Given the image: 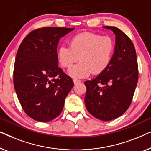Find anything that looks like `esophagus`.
<instances>
[{
	"label": "esophagus",
	"mask_w": 151,
	"mask_h": 151,
	"mask_svg": "<svg viewBox=\"0 0 151 151\" xmlns=\"http://www.w3.org/2000/svg\"><path fill=\"white\" fill-rule=\"evenodd\" d=\"M80 80H76V79H74L73 80V83H74V84H75V85H76V84H78V83H80Z\"/></svg>",
	"instance_id": "1"
}]
</instances>
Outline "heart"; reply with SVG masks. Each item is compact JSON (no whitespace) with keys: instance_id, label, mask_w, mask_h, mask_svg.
<instances>
[{"instance_id":"obj_1","label":"heart","mask_w":151,"mask_h":151,"mask_svg":"<svg viewBox=\"0 0 151 151\" xmlns=\"http://www.w3.org/2000/svg\"><path fill=\"white\" fill-rule=\"evenodd\" d=\"M115 50V42L111 36L85 32L73 36L70 47H60L57 57L62 67L65 68H70L79 59L80 63L70 69L69 74L80 79L91 73H103L110 65Z\"/></svg>"}]
</instances>
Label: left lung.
Instances as JSON below:
<instances>
[{
  "instance_id": "1",
  "label": "left lung",
  "mask_w": 151,
  "mask_h": 151,
  "mask_svg": "<svg viewBox=\"0 0 151 151\" xmlns=\"http://www.w3.org/2000/svg\"><path fill=\"white\" fill-rule=\"evenodd\" d=\"M104 27L115 34V50L109 67L94 79L84 82V102L93 116L110 121L121 116L131 105L138 80V66L129 37L115 27Z\"/></svg>"
}]
</instances>
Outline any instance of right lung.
<instances>
[{"label": "right lung", "mask_w": 151, "mask_h": 151, "mask_svg": "<svg viewBox=\"0 0 151 151\" xmlns=\"http://www.w3.org/2000/svg\"><path fill=\"white\" fill-rule=\"evenodd\" d=\"M74 28L47 27L31 32L18 49L14 85L18 100L29 117L47 122L63 110L73 80L58 67L60 38Z\"/></svg>", "instance_id": "right-lung-1"}]
</instances>
